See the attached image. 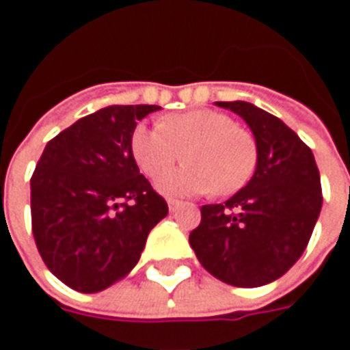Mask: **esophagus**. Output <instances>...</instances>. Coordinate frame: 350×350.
<instances>
[{"instance_id":"1","label":"esophagus","mask_w":350,"mask_h":350,"mask_svg":"<svg viewBox=\"0 0 350 350\" xmlns=\"http://www.w3.org/2000/svg\"><path fill=\"white\" fill-rule=\"evenodd\" d=\"M167 204H168V210H170V212H176V210L182 206V202H180V200H176V198H168Z\"/></svg>"}]
</instances>
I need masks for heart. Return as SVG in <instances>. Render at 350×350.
Here are the masks:
<instances>
[{
	"instance_id": "heart-1",
	"label": "heart",
	"mask_w": 350,
	"mask_h": 350,
	"mask_svg": "<svg viewBox=\"0 0 350 350\" xmlns=\"http://www.w3.org/2000/svg\"><path fill=\"white\" fill-rule=\"evenodd\" d=\"M189 163L157 178L155 187L168 197L200 195L215 189L232 195L250 182L257 167V142L217 110H189L163 118L161 125H138L131 153L146 176H159L181 157Z\"/></svg>"
}]
</instances>
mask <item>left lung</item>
<instances>
[{
  "mask_svg": "<svg viewBox=\"0 0 350 350\" xmlns=\"http://www.w3.org/2000/svg\"><path fill=\"white\" fill-rule=\"evenodd\" d=\"M247 123L257 167L225 204L200 208L189 234L198 262L232 286L268 285L291 270L308 247L323 208L313 152L275 116L245 100L215 103Z\"/></svg>",
  "mask_w": 350,
  "mask_h": 350,
  "instance_id": "8db88e82",
  "label": "left lung"
}]
</instances>
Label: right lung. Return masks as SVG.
Here are the masks:
<instances>
[{
    "mask_svg": "<svg viewBox=\"0 0 350 350\" xmlns=\"http://www.w3.org/2000/svg\"><path fill=\"white\" fill-rule=\"evenodd\" d=\"M161 107L112 105L52 138L31 176V225L42 260L79 293H100L137 266L168 206L131 153L137 123ZM131 200L133 205H127Z\"/></svg>",
    "mask_w": 350,
    "mask_h": 350,
    "instance_id": "obj_1",
    "label": "right lung"
}]
</instances>
